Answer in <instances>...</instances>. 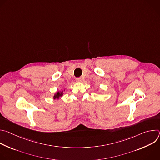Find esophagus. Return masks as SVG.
<instances>
[{
    "label": "esophagus",
    "instance_id": "1",
    "mask_svg": "<svg viewBox=\"0 0 160 160\" xmlns=\"http://www.w3.org/2000/svg\"><path fill=\"white\" fill-rule=\"evenodd\" d=\"M76 81L77 82H81L82 81V79H81V78H76Z\"/></svg>",
    "mask_w": 160,
    "mask_h": 160
}]
</instances>
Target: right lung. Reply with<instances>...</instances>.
I'll use <instances>...</instances> for the list:
<instances>
[{"label":"right lung","mask_w":160,"mask_h":160,"mask_svg":"<svg viewBox=\"0 0 160 160\" xmlns=\"http://www.w3.org/2000/svg\"><path fill=\"white\" fill-rule=\"evenodd\" d=\"M62 96V92H58L55 96H54V99H59V98L60 96Z\"/></svg>","instance_id":"obj_1"}]
</instances>
